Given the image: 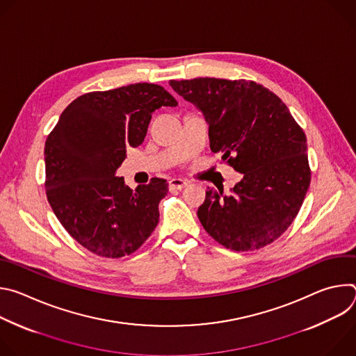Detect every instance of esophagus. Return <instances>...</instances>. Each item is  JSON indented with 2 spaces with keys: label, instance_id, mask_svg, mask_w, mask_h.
I'll return each instance as SVG.
<instances>
[{
  "label": "esophagus",
  "instance_id": "obj_1",
  "mask_svg": "<svg viewBox=\"0 0 356 356\" xmlns=\"http://www.w3.org/2000/svg\"><path fill=\"white\" fill-rule=\"evenodd\" d=\"M187 184H188V183H187L186 180H183V179H170V180H169V187H170V190H181V188H184Z\"/></svg>",
  "mask_w": 356,
  "mask_h": 356
}]
</instances>
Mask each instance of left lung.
I'll return each instance as SVG.
<instances>
[{
	"instance_id": "obj_1",
	"label": "left lung",
	"mask_w": 356,
	"mask_h": 356,
	"mask_svg": "<svg viewBox=\"0 0 356 356\" xmlns=\"http://www.w3.org/2000/svg\"><path fill=\"white\" fill-rule=\"evenodd\" d=\"M209 124L210 147L243 177L206 191L197 216L232 250L261 249L293 222L310 186L307 138L283 101L255 81L198 77L170 80Z\"/></svg>"
}]
</instances>
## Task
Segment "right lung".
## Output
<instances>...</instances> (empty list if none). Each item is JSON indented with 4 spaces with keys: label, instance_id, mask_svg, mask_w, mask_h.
Here are the masks:
<instances>
[{
    "label": "right lung",
    "instance_id": "obj_1",
    "mask_svg": "<svg viewBox=\"0 0 356 356\" xmlns=\"http://www.w3.org/2000/svg\"><path fill=\"white\" fill-rule=\"evenodd\" d=\"M176 106L158 84L92 91L70 103L47 135V201L65 229L95 255H131L156 228L166 180L154 177L132 191L115 172L127 147L143 142L152 113Z\"/></svg>",
    "mask_w": 356,
    "mask_h": 356
}]
</instances>
